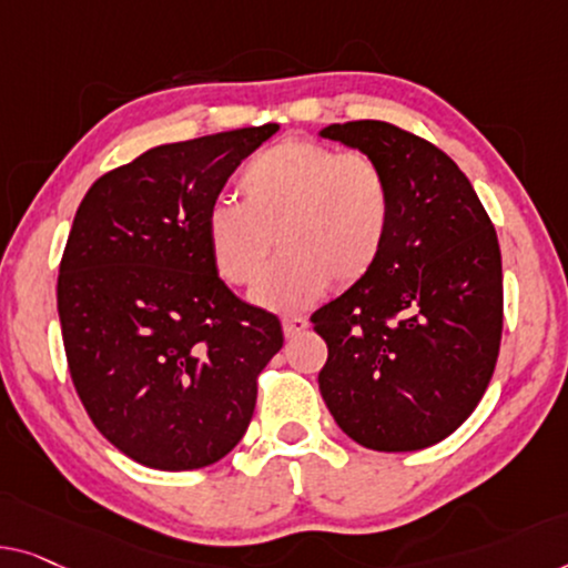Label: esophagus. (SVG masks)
Returning a JSON list of instances; mask_svg holds the SVG:
<instances>
[{"label":"esophagus","instance_id":"34e87169","mask_svg":"<svg viewBox=\"0 0 568 568\" xmlns=\"http://www.w3.org/2000/svg\"><path fill=\"white\" fill-rule=\"evenodd\" d=\"M306 328H308V321L303 316H285L283 318V332H285L287 338L301 334V332H306Z\"/></svg>","mask_w":568,"mask_h":568}]
</instances>
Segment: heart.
I'll list each match as a JSON object with an SVG mask.
<instances>
[{
	"label": "heart",
	"mask_w": 568,
	"mask_h": 568,
	"mask_svg": "<svg viewBox=\"0 0 568 568\" xmlns=\"http://www.w3.org/2000/svg\"><path fill=\"white\" fill-rule=\"evenodd\" d=\"M236 193L209 206L206 244L222 281L250 287L278 240L284 257L255 291L265 308H306L328 283L362 281L390 240L393 185L369 152L283 140L242 168Z\"/></svg>",
	"instance_id": "obj_1"
}]
</instances>
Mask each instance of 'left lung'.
Returning a JSON list of instances; mask_svg holds the SVG:
<instances>
[{
  "mask_svg": "<svg viewBox=\"0 0 568 568\" xmlns=\"http://www.w3.org/2000/svg\"><path fill=\"white\" fill-rule=\"evenodd\" d=\"M321 138L377 158L395 199L377 265L311 316L328 346L321 395L357 444L418 452L454 434L493 379L500 244L469 178L428 140L377 120L328 124Z\"/></svg>",
  "mask_w": 568,
  "mask_h": 568,
  "instance_id": "left-lung-1",
  "label": "left lung"
}]
</instances>
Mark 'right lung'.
Here are the masks:
<instances>
[{"label": "right lung", "mask_w": 568, "mask_h": 568, "mask_svg": "<svg viewBox=\"0 0 568 568\" xmlns=\"http://www.w3.org/2000/svg\"><path fill=\"white\" fill-rule=\"evenodd\" d=\"M277 124L160 145L99 178L58 275L68 369L99 434L163 471L209 467L242 442L257 375L281 352L273 313L219 277L206 211Z\"/></svg>", "instance_id": "right-lung-1"}]
</instances>
